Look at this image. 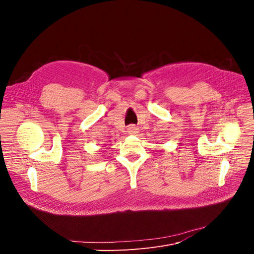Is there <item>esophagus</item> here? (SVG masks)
<instances>
[{"mask_svg": "<svg viewBox=\"0 0 254 254\" xmlns=\"http://www.w3.org/2000/svg\"><path fill=\"white\" fill-rule=\"evenodd\" d=\"M127 130H128V132L130 133V134H135V133H137L139 131H137V127H135L134 125H130V126H128V128H127Z\"/></svg>", "mask_w": 254, "mask_h": 254, "instance_id": "34e87169", "label": "esophagus"}]
</instances>
